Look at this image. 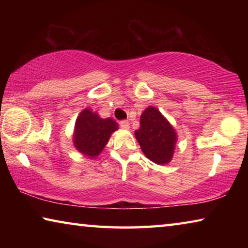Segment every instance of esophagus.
<instances>
[{"label": "esophagus", "instance_id": "1", "mask_svg": "<svg viewBox=\"0 0 248 248\" xmlns=\"http://www.w3.org/2000/svg\"><path fill=\"white\" fill-rule=\"evenodd\" d=\"M119 125L123 129H129V127H130V124L128 123L127 120H121L120 123H119Z\"/></svg>", "mask_w": 248, "mask_h": 248}]
</instances>
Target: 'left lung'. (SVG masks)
<instances>
[{
  "instance_id": "1",
  "label": "left lung",
  "mask_w": 248,
  "mask_h": 248,
  "mask_svg": "<svg viewBox=\"0 0 248 248\" xmlns=\"http://www.w3.org/2000/svg\"><path fill=\"white\" fill-rule=\"evenodd\" d=\"M136 138L145 156L156 164H166L173 157L176 132L156 108L149 107L143 111Z\"/></svg>"
}]
</instances>
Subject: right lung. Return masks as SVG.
<instances>
[{
  "label": "right lung",
  "instance_id": "1",
  "mask_svg": "<svg viewBox=\"0 0 248 248\" xmlns=\"http://www.w3.org/2000/svg\"><path fill=\"white\" fill-rule=\"evenodd\" d=\"M117 128L118 125L112 119H102L91 109H84L75 123V148L87 156L95 157L102 152Z\"/></svg>",
  "mask_w": 248,
  "mask_h": 248
}]
</instances>
